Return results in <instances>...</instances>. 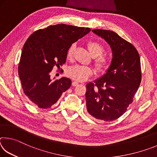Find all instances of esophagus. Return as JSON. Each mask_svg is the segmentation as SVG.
I'll list each match as a JSON object with an SVG mask.
<instances>
[{
    "label": "esophagus",
    "instance_id": "34e87169",
    "mask_svg": "<svg viewBox=\"0 0 157 157\" xmlns=\"http://www.w3.org/2000/svg\"><path fill=\"white\" fill-rule=\"evenodd\" d=\"M78 82L73 81V82H72V86H78Z\"/></svg>",
    "mask_w": 157,
    "mask_h": 157
}]
</instances>
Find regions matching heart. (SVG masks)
Here are the masks:
<instances>
[{
    "label": "heart",
    "mask_w": 157,
    "mask_h": 157,
    "mask_svg": "<svg viewBox=\"0 0 157 157\" xmlns=\"http://www.w3.org/2000/svg\"><path fill=\"white\" fill-rule=\"evenodd\" d=\"M87 48L90 53L94 57V63L96 70L99 72H104L110 66L111 59L107 55H104L105 48L100 42L96 41H89L87 44ZM75 45L73 44L67 50V59L71 60L73 58ZM94 70L89 66L75 65L69 67L66 71V74L69 78L78 82H84L93 75Z\"/></svg>",
    "instance_id": "b5f03b06"
}]
</instances>
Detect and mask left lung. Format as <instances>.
Returning <instances> with one entry per match:
<instances>
[{
  "instance_id": "1",
  "label": "left lung",
  "mask_w": 157,
  "mask_h": 157,
  "mask_svg": "<svg viewBox=\"0 0 157 157\" xmlns=\"http://www.w3.org/2000/svg\"><path fill=\"white\" fill-rule=\"evenodd\" d=\"M93 33L110 45L113 58L107 72L86 84V108L97 120L112 121L127 111L141 81L139 54L132 44L113 31L96 29Z\"/></svg>"
}]
</instances>
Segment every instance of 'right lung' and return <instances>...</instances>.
I'll use <instances>...</instances> for the list:
<instances>
[{
	"mask_svg": "<svg viewBox=\"0 0 157 157\" xmlns=\"http://www.w3.org/2000/svg\"><path fill=\"white\" fill-rule=\"evenodd\" d=\"M91 31L66 24L39 29L28 37L18 64V75L23 92L34 105L48 109L71 86V80L62 78L52 81L50 73L55 66L66 62L71 44Z\"/></svg>",
	"mask_w": 157,
	"mask_h": 157,
	"instance_id": "obj_1",
	"label": "right lung"
}]
</instances>
